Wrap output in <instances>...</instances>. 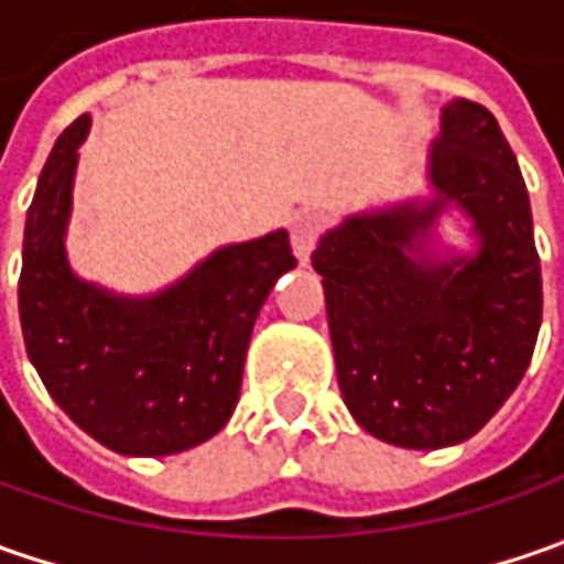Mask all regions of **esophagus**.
Segmentation results:
<instances>
[{
  "instance_id": "esophagus-1",
  "label": "esophagus",
  "mask_w": 564,
  "mask_h": 564,
  "mask_svg": "<svg viewBox=\"0 0 564 564\" xmlns=\"http://www.w3.org/2000/svg\"><path fill=\"white\" fill-rule=\"evenodd\" d=\"M319 231H323V216L319 213H297L292 219V248L301 263L311 260L316 241H319Z\"/></svg>"
}]
</instances>
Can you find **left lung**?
I'll list each match as a JSON object with an SVG mask.
<instances>
[{
  "instance_id": "left-lung-1",
  "label": "left lung",
  "mask_w": 564,
  "mask_h": 564,
  "mask_svg": "<svg viewBox=\"0 0 564 564\" xmlns=\"http://www.w3.org/2000/svg\"><path fill=\"white\" fill-rule=\"evenodd\" d=\"M426 175L433 200L348 216L311 257L341 399L370 436L401 448L470 440L521 382L543 319L528 187L487 106H443ZM445 205L471 219L477 254L425 250Z\"/></svg>"
}]
</instances>
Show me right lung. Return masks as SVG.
I'll return each instance as SVG.
<instances>
[{
    "label": "right lung",
    "instance_id": "1",
    "mask_svg": "<svg viewBox=\"0 0 564 564\" xmlns=\"http://www.w3.org/2000/svg\"><path fill=\"white\" fill-rule=\"evenodd\" d=\"M87 131L90 116L62 131L28 209L18 282L28 358L55 404L97 443L138 458L175 455L226 426L257 314L297 260L289 231H272L213 250L147 297L77 279L65 231Z\"/></svg>",
    "mask_w": 564,
    "mask_h": 564
}]
</instances>
